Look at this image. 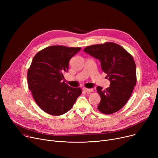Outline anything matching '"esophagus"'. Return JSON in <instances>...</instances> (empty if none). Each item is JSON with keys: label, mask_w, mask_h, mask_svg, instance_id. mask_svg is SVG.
<instances>
[{"label": "esophagus", "mask_w": 158, "mask_h": 158, "mask_svg": "<svg viewBox=\"0 0 158 158\" xmlns=\"http://www.w3.org/2000/svg\"><path fill=\"white\" fill-rule=\"evenodd\" d=\"M82 89H83V91L84 92H87V93H90V92H93L94 91V89H88V88H82Z\"/></svg>", "instance_id": "esophagus-1"}]
</instances>
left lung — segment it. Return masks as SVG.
<instances>
[{"label": "left lung", "mask_w": 158, "mask_h": 158, "mask_svg": "<svg viewBox=\"0 0 158 158\" xmlns=\"http://www.w3.org/2000/svg\"><path fill=\"white\" fill-rule=\"evenodd\" d=\"M84 52L100 61L101 69L110 81V86L104 90L97 87L101 96L98 111L104 114L118 111L128 101L136 83L133 57L122 47L112 42L88 46Z\"/></svg>", "instance_id": "obj_1"}]
</instances>
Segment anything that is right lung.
I'll use <instances>...</instances> for the list:
<instances>
[{
  "instance_id": "obj_1",
  "label": "right lung",
  "mask_w": 158,
  "mask_h": 158,
  "mask_svg": "<svg viewBox=\"0 0 158 158\" xmlns=\"http://www.w3.org/2000/svg\"><path fill=\"white\" fill-rule=\"evenodd\" d=\"M80 47L55 45L38 52L27 72L29 89L40 108L48 114L61 115L68 112L82 93L63 81L71 58Z\"/></svg>"
}]
</instances>
